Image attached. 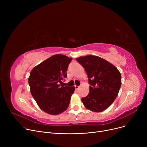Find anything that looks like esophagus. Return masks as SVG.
<instances>
[{
    "mask_svg": "<svg viewBox=\"0 0 147 147\" xmlns=\"http://www.w3.org/2000/svg\"><path fill=\"white\" fill-rule=\"evenodd\" d=\"M74 87H75L76 90H78V89H79V86H76V85H75V86H74Z\"/></svg>",
    "mask_w": 147,
    "mask_h": 147,
    "instance_id": "34e87169",
    "label": "esophagus"
}]
</instances>
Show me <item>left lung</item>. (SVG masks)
Listing matches in <instances>:
<instances>
[{
  "label": "left lung",
  "instance_id": "8db88e82",
  "mask_svg": "<svg viewBox=\"0 0 147 147\" xmlns=\"http://www.w3.org/2000/svg\"><path fill=\"white\" fill-rule=\"evenodd\" d=\"M88 77L89 94L82 98L84 107L94 112L108 109L118 95L121 77L118 69L107 61L92 55L76 59Z\"/></svg>",
  "mask_w": 147,
  "mask_h": 147
}]
</instances>
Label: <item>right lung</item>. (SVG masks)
Instances as JSON below:
<instances>
[{"label":"right lung","instance_id":"right-lung-1","mask_svg":"<svg viewBox=\"0 0 147 147\" xmlns=\"http://www.w3.org/2000/svg\"><path fill=\"white\" fill-rule=\"evenodd\" d=\"M72 58L57 54L33 68L28 78L30 92L43 111L57 115L68 108L74 86L60 84L67 78V71Z\"/></svg>","mask_w":147,"mask_h":147}]
</instances>
